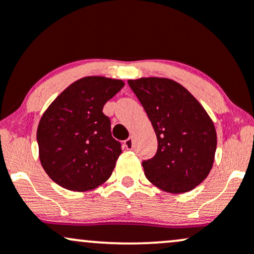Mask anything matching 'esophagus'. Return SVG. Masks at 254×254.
I'll use <instances>...</instances> for the list:
<instances>
[{"label": "esophagus", "mask_w": 254, "mask_h": 254, "mask_svg": "<svg viewBox=\"0 0 254 254\" xmlns=\"http://www.w3.org/2000/svg\"><path fill=\"white\" fill-rule=\"evenodd\" d=\"M124 145H125V148H127V150H131L132 149V147H133V141H132V138H127V139H125L124 141Z\"/></svg>", "instance_id": "esophagus-1"}]
</instances>
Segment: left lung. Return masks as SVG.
<instances>
[{"label":"left lung","instance_id":"left-lung-1","mask_svg":"<svg viewBox=\"0 0 254 254\" xmlns=\"http://www.w3.org/2000/svg\"><path fill=\"white\" fill-rule=\"evenodd\" d=\"M127 83L156 133L155 156L142 162L147 179L170 193L193 190L214 164L217 137L211 118L185 87L171 78L141 77Z\"/></svg>","mask_w":254,"mask_h":254}]
</instances>
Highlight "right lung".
<instances>
[{"label": "right lung", "instance_id": "add662e5", "mask_svg": "<svg viewBox=\"0 0 254 254\" xmlns=\"http://www.w3.org/2000/svg\"><path fill=\"white\" fill-rule=\"evenodd\" d=\"M123 87L116 78L82 77L44 112L37 130L40 164L60 186L89 191L111 177L122 148L103 109Z\"/></svg>", "mask_w": 254, "mask_h": 254}]
</instances>
